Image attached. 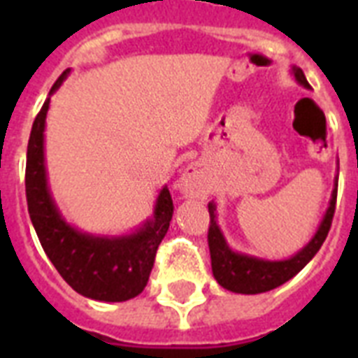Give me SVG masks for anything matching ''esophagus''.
Wrapping results in <instances>:
<instances>
[{
    "instance_id": "obj_1",
    "label": "esophagus",
    "mask_w": 358,
    "mask_h": 358,
    "mask_svg": "<svg viewBox=\"0 0 358 358\" xmlns=\"http://www.w3.org/2000/svg\"><path fill=\"white\" fill-rule=\"evenodd\" d=\"M180 189L187 196H202L208 189V180L201 163H189L180 178Z\"/></svg>"
}]
</instances>
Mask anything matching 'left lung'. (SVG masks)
Returning <instances> with one entry per match:
<instances>
[{
	"label": "left lung",
	"mask_w": 358,
	"mask_h": 358,
	"mask_svg": "<svg viewBox=\"0 0 358 358\" xmlns=\"http://www.w3.org/2000/svg\"><path fill=\"white\" fill-rule=\"evenodd\" d=\"M292 74L295 81L308 89L303 70L297 66H292ZM336 191H338V176L334 178V189L331 195V202L322 223L317 227L316 234L312 239L297 250L294 256H289L286 260H266L258 256L245 255V252H236L230 249L223 232L217 224V213H215V204H208L210 212V229H208V245H210V256H212V271L213 277L224 289H230L234 294L255 295L264 294L269 289L278 288L280 284L288 282L289 278H294L308 262L316 256L320 247L323 245L329 234L331 223H333L334 208H336Z\"/></svg>",
	"instance_id": "8db88e82"
}]
</instances>
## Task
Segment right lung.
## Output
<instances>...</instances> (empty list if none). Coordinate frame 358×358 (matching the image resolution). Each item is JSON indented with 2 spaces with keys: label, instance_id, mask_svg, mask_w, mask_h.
<instances>
[{
  "label": "right lung",
  "instance_id": "1",
  "mask_svg": "<svg viewBox=\"0 0 358 358\" xmlns=\"http://www.w3.org/2000/svg\"><path fill=\"white\" fill-rule=\"evenodd\" d=\"M70 74L66 69L53 83L50 96ZM50 96L31 128L25 163V196L31 223L59 275L83 297L106 303L134 299L145 289L156 250L173 219V199L163 185L150 219L122 236H98L76 229L61 215L48 185L44 128Z\"/></svg>",
  "mask_w": 358,
  "mask_h": 358
}]
</instances>
